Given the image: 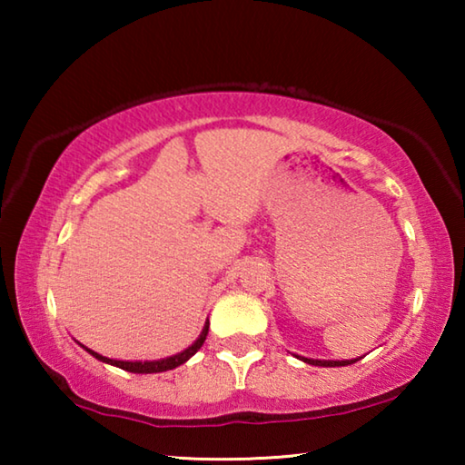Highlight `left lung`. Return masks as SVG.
I'll return each mask as SVG.
<instances>
[{
	"label": "left lung",
	"instance_id": "1",
	"mask_svg": "<svg viewBox=\"0 0 465 465\" xmlns=\"http://www.w3.org/2000/svg\"><path fill=\"white\" fill-rule=\"evenodd\" d=\"M302 361H305V363H310V365H320V367H344V365H352L359 359H355V361H318V359L302 357Z\"/></svg>",
	"mask_w": 465,
	"mask_h": 465
}]
</instances>
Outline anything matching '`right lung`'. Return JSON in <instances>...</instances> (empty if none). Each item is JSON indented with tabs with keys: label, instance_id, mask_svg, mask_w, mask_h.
I'll list each match as a JSON object with an SVG mask.
<instances>
[{
	"label": "right lung",
	"instance_id": "right-lung-1",
	"mask_svg": "<svg viewBox=\"0 0 465 465\" xmlns=\"http://www.w3.org/2000/svg\"><path fill=\"white\" fill-rule=\"evenodd\" d=\"M207 332H209V324L203 328L199 341H196L193 346H188L186 351L178 352V355H174V357L162 359V361H145V363H139V361H135V363H133V361H113V359H106V357L98 355V352H94V351H90V349H85V351H88L90 355L96 357L98 361H104V363L121 367V369H124V371H131V373H160V371H168V369H174V367H178V365L186 363V361L191 359V357L194 355V352L201 349L203 342H204V338H207Z\"/></svg>",
	"mask_w": 465,
	"mask_h": 465
}]
</instances>
